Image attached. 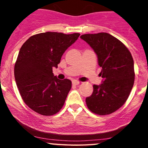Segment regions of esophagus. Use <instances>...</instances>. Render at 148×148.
Instances as JSON below:
<instances>
[{"mask_svg": "<svg viewBox=\"0 0 148 148\" xmlns=\"http://www.w3.org/2000/svg\"><path fill=\"white\" fill-rule=\"evenodd\" d=\"M79 84H80L79 81H76V80H74V81H72V84L74 85V86H76V85H79Z\"/></svg>", "mask_w": 148, "mask_h": 148, "instance_id": "34e87169", "label": "esophagus"}]
</instances>
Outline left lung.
<instances>
[{
  "label": "left lung",
  "instance_id": "left-lung-1",
  "mask_svg": "<svg viewBox=\"0 0 148 148\" xmlns=\"http://www.w3.org/2000/svg\"><path fill=\"white\" fill-rule=\"evenodd\" d=\"M81 38L89 45L98 58L103 79L93 86V92L86 99L88 109L99 115L111 114L126 102L133 88L134 60L127 47L107 33L84 34Z\"/></svg>",
  "mask_w": 148,
  "mask_h": 148
}]
</instances>
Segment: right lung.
I'll list each match as a JSON object with an SVG mask.
<instances>
[{
    "label": "right lung",
    "instance_id": "obj_1",
    "mask_svg": "<svg viewBox=\"0 0 148 148\" xmlns=\"http://www.w3.org/2000/svg\"><path fill=\"white\" fill-rule=\"evenodd\" d=\"M79 33L47 32L29 37L20 49L14 64V78L20 95L30 109L50 116L63 106L72 81L54 76L66 49L79 37Z\"/></svg>",
    "mask_w": 148,
    "mask_h": 148
}]
</instances>
